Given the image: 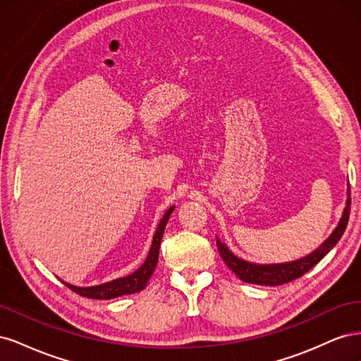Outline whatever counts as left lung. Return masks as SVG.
Instances as JSON below:
<instances>
[{
    "label": "left lung",
    "mask_w": 361,
    "mask_h": 361,
    "mask_svg": "<svg viewBox=\"0 0 361 361\" xmlns=\"http://www.w3.org/2000/svg\"><path fill=\"white\" fill-rule=\"evenodd\" d=\"M348 195L349 197L346 200L345 212L341 218V223H338L336 231L333 232V235L326 239L318 250L313 251L312 255L305 256L300 260L289 262V264H281V265H255L232 255L231 251L227 250V247L220 243V239H216L218 253H220L224 264L245 283H253V285H262V286H280V285H285V283L297 280L301 276H304L305 272L310 271L316 264H318V262H321V259L329 253V251L338 243V239L342 238L345 228L348 226L349 212H351V190L348 191Z\"/></svg>",
    "instance_id": "1"
}]
</instances>
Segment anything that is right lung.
Listing matches in <instances>:
<instances>
[{
	"instance_id": "right-lung-1",
	"label": "right lung",
	"mask_w": 361,
	"mask_h": 361,
	"mask_svg": "<svg viewBox=\"0 0 361 361\" xmlns=\"http://www.w3.org/2000/svg\"><path fill=\"white\" fill-rule=\"evenodd\" d=\"M173 209H174V206H171L170 209L166 212V215L162 216V220L158 226V231L154 238V243H152L149 256H147L145 264L141 265L134 272V274H130L123 279L113 280L110 283H104V285H99V286H92V288H78V286H72V285H69V283L63 281L64 285H66L75 293L81 295V297L93 298V300H110V298H116V297H122V295L135 293L141 289H145L150 276L154 274L155 267L158 264L159 245H161V239L164 235V228H166V224L169 221L170 214L173 212Z\"/></svg>"
}]
</instances>
